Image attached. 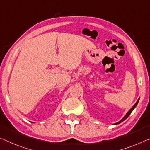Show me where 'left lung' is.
Segmentation results:
<instances>
[{
    "instance_id": "8db88e82",
    "label": "left lung",
    "mask_w": 150,
    "mask_h": 150,
    "mask_svg": "<svg viewBox=\"0 0 150 150\" xmlns=\"http://www.w3.org/2000/svg\"><path fill=\"white\" fill-rule=\"evenodd\" d=\"M139 99H138V100H137V101L136 102V103H135V105H134V106H133L132 107V108H131L130 109H129V111H128V112L126 113V115H125V116H124V117H123V119H122V120H121L120 121V122H117V123H115V124H119V123H120L121 122H123V121H124L125 120H126V119L128 117H129V115H130V114H131V113H132V111L133 110H134V108H135V107H136V105H137V103H138V102H139Z\"/></svg>"
}]
</instances>
